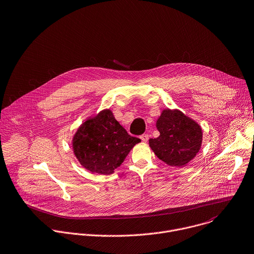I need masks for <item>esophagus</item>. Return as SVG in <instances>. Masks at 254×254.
<instances>
[{
	"mask_svg": "<svg viewBox=\"0 0 254 254\" xmlns=\"http://www.w3.org/2000/svg\"><path fill=\"white\" fill-rule=\"evenodd\" d=\"M140 139H141V141H143V142H146V141H147V139H148V134L144 133V134L140 135Z\"/></svg>",
	"mask_w": 254,
	"mask_h": 254,
	"instance_id": "esophagus-1",
	"label": "esophagus"
}]
</instances>
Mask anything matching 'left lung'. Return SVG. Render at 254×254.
Returning <instances> with one entry per match:
<instances>
[{
  "label": "left lung",
  "instance_id": "left-lung-1",
  "mask_svg": "<svg viewBox=\"0 0 254 254\" xmlns=\"http://www.w3.org/2000/svg\"><path fill=\"white\" fill-rule=\"evenodd\" d=\"M159 136L149 138L154 154L164 163L183 167L192 160L202 144V128L178 109H164L156 120Z\"/></svg>",
  "mask_w": 254,
  "mask_h": 254
}]
</instances>
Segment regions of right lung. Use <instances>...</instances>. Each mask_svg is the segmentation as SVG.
I'll return each instance as SVG.
<instances>
[{
	"mask_svg": "<svg viewBox=\"0 0 254 254\" xmlns=\"http://www.w3.org/2000/svg\"><path fill=\"white\" fill-rule=\"evenodd\" d=\"M140 141L129 135L110 109L87 118L71 138L74 156L92 174L112 175Z\"/></svg>",
	"mask_w": 254,
	"mask_h": 254,
	"instance_id": "right-lung-1",
	"label": "right lung"
}]
</instances>
